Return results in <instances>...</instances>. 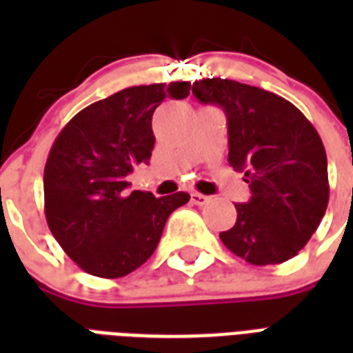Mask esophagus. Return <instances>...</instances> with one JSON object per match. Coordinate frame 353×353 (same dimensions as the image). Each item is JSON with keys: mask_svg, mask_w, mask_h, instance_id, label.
I'll return each instance as SVG.
<instances>
[{"mask_svg": "<svg viewBox=\"0 0 353 353\" xmlns=\"http://www.w3.org/2000/svg\"><path fill=\"white\" fill-rule=\"evenodd\" d=\"M209 201H210L209 196H203V194H198V192L192 194V203L194 205H199V207H203V205H207Z\"/></svg>", "mask_w": 353, "mask_h": 353, "instance_id": "34e87169", "label": "esophagus"}]
</instances>
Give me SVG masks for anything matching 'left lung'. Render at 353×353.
Masks as SVG:
<instances>
[{"mask_svg":"<svg viewBox=\"0 0 353 353\" xmlns=\"http://www.w3.org/2000/svg\"><path fill=\"white\" fill-rule=\"evenodd\" d=\"M192 93L225 112L229 165L251 188L247 203H234V227L220 232L223 245L252 265L290 260L328 207V161L317 130L290 101L254 85L205 79Z\"/></svg>","mask_w":353,"mask_h":353,"instance_id":"1","label":"left lung"}]
</instances>
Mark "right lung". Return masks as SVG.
Segmentation results:
<instances>
[{
  "label": "right lung",
  "mask_w": 353,
  "mask_h": 353,
  "mask_svg": "<svg viewBox=\"0 0 353 353\" xmlns=\"http://www.w3.org/2000/svg\"><path fill=\"white\" fill-rule=\"evenodd\" d=\"M188 93L190 82L126 88L84 108L58 133L43 172L47 225L85 273L119 279L141 268L168 216L190 199L187 192H128L126 181L152 157L155 108Z\"/></svg>",
  "instance_id": "obj_1"
}]
</instances>
